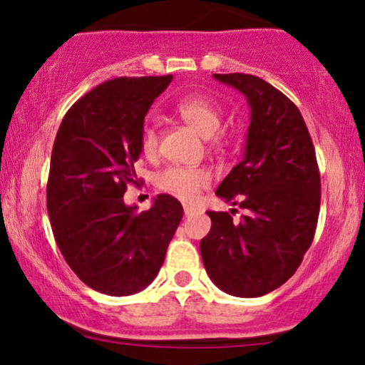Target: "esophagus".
Returning <instances> with one entry per match:
<instances>
[{
    "label": "esophagus",
    "mask_w": 365,
    "mask_h": 365,
    "mask_svg": "<svg viewBox=\"0 0 365 365\" xmlns=\"http://www.w3.org/2000/svg\"><path fill=\"white\" fill-rule=\"evenodd\" d=\"M194 212H196V207H192V206H184V214H186V216H192Z\"/></svg>",
    "instance_id": "obj_1"
}]
</instances>
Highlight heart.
Returning <instances> with one entry per match:
<instances>
[{
	"label": "heart",
	"mask_w": 365,
	"mask_h": 365,
	"mask_svg": "<svg viewBox=\"0 0 365 365\" xmlns=\"http://www.w3.org/2000/svg\"><path fill=\"white\" fill-rule=\"evenodd\" d=\"M178 116L187 123L194 131H197L202 138H212L219 131L222 123V113L219 106L211 99L197 96H184L174 106ZM159 136L154 126H146L141 133V151L146 158H151L158 151ZM156 187L169 196L179 199L182 202H194L199 197L202 189H206L211 182V174L202 168H184L169 166L158 173Z\"/></svg>",
	"instance_id": "b5f03b06"
}]
</instances>
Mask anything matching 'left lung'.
I'll list each match as a JSON object with an SVG mask.
<instances>
[{
    "instance_id": "1",
    "label": "left lung",
    "mask_w": 365,
    "mask_h": 365,
    "mask_svg": "<svg viewBox=\"0 0 365 365\" xmlns=\"http://www.w3.org/2000/svg\"><path fill=\"white\" fill-rule=\"evenodd\" d=\"M214 79L242 93L251 108L242 161L216 191L246 214L237 222L229 212L207 211L212 226L199 247L221 291L259 297L281 287L311 247L321 174L311 134L291 99L252 74H214Z\"/></svg>"
}]
</instances>
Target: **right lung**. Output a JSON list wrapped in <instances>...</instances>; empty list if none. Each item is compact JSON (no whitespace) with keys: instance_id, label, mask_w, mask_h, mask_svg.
Masks as SVG:
<instances>
[{"instance_id":"right-lung-1","label":"right lung","mask_w":365,"mask_h":365,"mask_svg":"<svg viewBox=\"0 0 365 365\" xmlns=\"http://www.w3.org/2000/svg\"><path fill=\"white\" fill-rule=\"evenodd\" d=\"M171 81L109 79L69 108L54 139L46 187L54 239L74 274L108 296H131L154 281L182 219L169 194L143 212L123 199L139 182L144 116Z\"/></svg>"}]
</instances>
